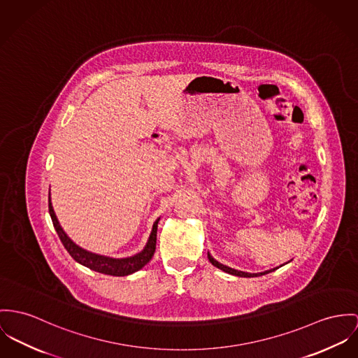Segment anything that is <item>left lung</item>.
I'll return each mask as SVG.
<instances>
[{"instance_id":"obj_1","label":"left lung","mask_w":358,"mask_h":358,"mask_svg":"<svg viewBox=\"0 0 358 358\" xmlns=\"http://www.w3.org/2000/svg\"><path fill=\"white\" fill-rule=\"evenodd\" d=\"M208 260H210V263L213 264V266H215L217 268H220L222 271H224V273H227V274H231V275L236 276H243V278H253V276H260V275H266V274H268V273H271V271H274L276 268H273V270H268V271H264V273H257V274H250V273H244V271H238V270H234V268H230V267H227V266H224V264H222L220 262H217L210 253H208Z\"/></svg>"}]
</instances>
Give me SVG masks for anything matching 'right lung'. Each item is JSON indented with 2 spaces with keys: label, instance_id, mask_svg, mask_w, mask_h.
I'll use <instances>...</instances> for the list:
<instances>
[{
  "label": "right lung",
  "instance_id": "right-lung-1",
  "mask_svg": "<svg viewBox=\"0 0 358 358\" xmlns=\"http://www.w3.org/2000/svg\"><path fill=\"white\" fill-rule=\"evenodd\" d=\"M49 213L55 224V231L62 243V245L69 252V255L83 266L88 267L90 270H94L96 273L101 274H106V275L113 276H125L129 274H134L138 271L140 268H143L154 256L155 247H157V230H158V222L159 218L155 220L154 226H152V231L150 234V238L145 244L144 249L141 252L136 253L135 256L131 257H125V259H113L108 256H102V255H96L92 252H88L85 249L76 245L68 236L66 233L62 230L59 222L55 217V210L50 201V192H49Z\"/></svg>",
  "mask_w": 358,
  "mask_h": 358
}]
</instances>
